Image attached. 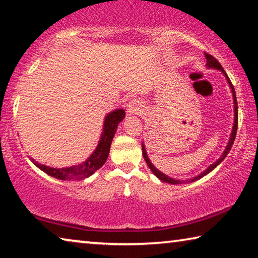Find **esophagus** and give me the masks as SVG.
<instances>
[{
    "mask_svg": "<svg viewBox=\"0 0 258 258\" xmlns=\"http://www.w3.org/2000/svg\"><path fill=\"white\" fill-rule=\"evenodd\" d=\"M144 107H142L141 103L137 100H132L127 104V113L128 114H139L142 112Z\"/></svg>",
    "mask_w": 258,
    "mask_h": 258,
    "instance_id": "obj_1",
    "label": "esophagus"
}]
</instances>
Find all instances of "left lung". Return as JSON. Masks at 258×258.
Masks as SVG:
<instances>
[{
  "mask_svg": "<svg viewBox=\"0 0 258 258\" xmlns=\"http://www.w3.org/2000/svg\"><path fill=\"white\" fill-rule=\"evenodd\" d=\"M204 55H206V58H207V67H208V68H215V69H217V70L222 71V72L224 73V75H225V77H226L228 84H230V87H231V89H232V94H233V102H234V124H233V130H232V134H231L230 141H228V144H227V146H226V149H225V151L223 153L222 156H220V158L217 159V161H216L215 163H212V164H211L209 167H208L207 170H204L201 174L196 175V177L189 179V180H186V182H190V181L198 180V179L204 177V175H206V174L211 172V171L214 170L216 166L219 165L220 163H222V162L224 161V158L227 156V154L230 153L232 146H233V144H234V140H235V137H236V131H238V102H236V96H235L234 87H233V85H232V83H231L230 78L227 77L226 72L224 71V69L222 68V65H220V63L218 62V60L216 59L215 57L212 56V55L208 54V52H204ZM142 155H144V158H145V161H146V163H147V165L149 166V169H150L151 171H153V173H154L155 175H156V177L159 179V180H162V181H164V182H167V183H172V185H179V183L185 182V181L175 180V179H173V178L167 177L166 174L162 173L161 171L157 170L156 167H155V166L153 165V163L150 162V159L148 158V155H147V153H146V148H145L144 145H142Z\"/></svg>",
  "mask_w": 258,
  "mask_h": 258,
  "instance_id": "8db88e82",
  "label": "left lung"
}]
</instances>
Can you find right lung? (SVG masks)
I'll return each mask as SVG.
<instances>
[{"mask_svg":"<svg viewBox=\"0 0 258 258\" xmlns=\"http://www.w3.org/2000/svg\"><path fill=\"white\" fill-rule=\"evenodd\" d=\"M125 111L122 109L114 110V111L110 112L107 117H105L104 125H103V132H102L101 140L97 145L96 149L94 153L89 156V158L86 159L83 164L70 166V167H62V169H54V167H49L43 164H39L34 159L32 162L42 170L43 172L51 175V177L60 179V180H78V179H85L92 175L96 170L104 164L107 161L110 146H111L112 139L116 133L117 126L119 122L124 119Z\"/></svg>","mask_w":258,"mask_h":258,"instance_id":"right-lung-1","label":"right lung"}]
</instances>
